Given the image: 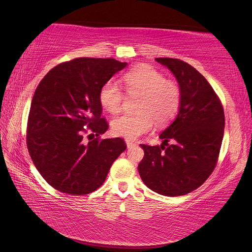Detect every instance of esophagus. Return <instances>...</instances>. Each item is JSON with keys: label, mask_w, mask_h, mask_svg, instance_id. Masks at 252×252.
Instances as JSON below:
<instances>
[{"label": "esophagus", "mask_w": 252, "mask_h": 252, "mask_svg": "<svg viewBox=\"0 0 252 252\" xmlns=\"http://www.w3.org/2000/svg\"><path fill=\"white\" fill-rule=\"evenodd\" d=\"M126 145H127V148H132L133 146H135V144L133 143V142H131V141H126Z\"/></svg>", "instance_id": "1"}]
</instances>
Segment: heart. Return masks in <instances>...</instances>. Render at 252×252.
<instances>
[{"label":"heart","instance_id":"1","mask_svg":"<svg viewBox=\"0 0 252 252\" xmlns=\"http://www.w3.org/2000/svg\"><path fill=\"white\" fill-rule=\"evenodd\" d=\"M123 83L128 94H139L138 114L125 113L112 121V132L120 138L133 141L150 131L155 125L165 124L177 114L181 103V90L172 81L148 65L127 72ZM101 105L110 113H118L124 101V94L116 82L103 84L98 93Z\"/></svg>","mask_w":252,"mask_h":252}]
</instances>
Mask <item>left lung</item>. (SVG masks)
Masks as SVG:
<instances>
[{"label":"left lung","mask_w":252,"mask_h":252,"mask_svg":"<svg viewBox=\"0 0 252 252\" xmlns=\"http://www.w3.org/2000/svg\"><path fill=\"white\" fill-rule=\"evenodd\" d=\"M156 61L177 79L181 103L174 121L159 134L161 146L141 144L145 155L138 169L152 191L184 195L199 188L215 169L224 135V110L208 81L191 65L171 58Z\"/></svg>","instance_id":"left-lung-1"}]
</instances>
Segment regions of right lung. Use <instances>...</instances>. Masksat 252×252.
<instances>
[{"instance_id":"1","label":"right lung","mask_w":252,"mask_h":252,"mask_svg":"<svg viewBox=\"0 0 252 252\" xmlns=\"http://www.w3.org/2000/svg\"><path fill=\"white\" fill-rule=\"evenodd\" d=\"M127 66L114 59L79 58L56 66L35 89L27 125V147L36 169L63 193L88 194L105 182L112 163L126 149L120 139L85 142L108 124L98 93Z\"/></svg>"}]
</instances>
